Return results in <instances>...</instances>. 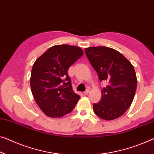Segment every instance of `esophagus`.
<instances>
[{
    "mask_svg": "<svg viewBox=\"0 0 154 154\" xmlns=\"http://www.w3.org/2000/svg\"><path fill=\"white\" fill-rule=\"evenodd\" d=\"M88 93H89V90H88V89H86V90L84 92V95H87V94H88Z\"/></svg>",
    "mask_w": 154,
    "mask_h": 154,
    "instance_id": "1",
    "label": "esophagus"
}]
</instances>
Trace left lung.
I'll list each match as a JSON object with an SVG mask.
<instances>
[{
  "label": "left lung",
  "mask_w": 154,
  "mask_h": 154,
  "mask_svg": "<svg viewBox=\"0 0 154 154\" xmlns=\"http://www.w3.org/2000/svg\"><path fill=\"white\" fill-rule=\"evenodd\" d=\"M85 53L100 82L108 85L102 89V98L93 104V111L105 120L120 117L131 106L137 88L134 68L127 59L113 48L105 46L85 48Z\"/></svg>",
  "instance_id": "left-lung-1"
}]
</instances>
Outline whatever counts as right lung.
Masks as SVG:
<instances>
[{"instance_id": "right-lung-1", "label": "right lung", "mask_w": 154, "mask_h": 154, "mask_svg": "<svg viewBox=\"0 0 154 154\" xmlns=\"http://www.w3.org/2000/svg\"><path fill=\"white\" fill-rule=\"evenodd\" d=\"M84 52L70 45L50 48L34 62L30 86L36 104L51 118H61L72 111L80 96L72 90L68 70Z\"/></svg>"}]
</instances>
